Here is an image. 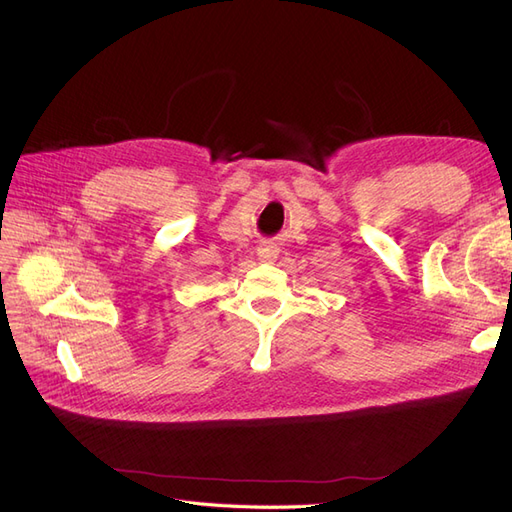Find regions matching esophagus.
<instances>
[{"instance_id":"34e87169","label":"esophagus","mask_w":512,"mask_h":512,"mask_svg":"<svg viewBox=\"0 0 512 512\" xmlns=\"http://www.w3.org/2000/svg\"><path fill=\"white\" fill-rule=\"evenodd\" d=\"M277 247L275 245H260L258 247V260L262 262H275Z\"/></svg>"}]
</instances>
